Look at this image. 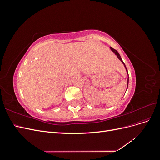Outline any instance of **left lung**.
<instances>
[{"instance_id":"1","label":"left lung","mask_w":160,"mask_h":160,"mask_svg":"<svg viewBox=\"0 0 160 160\" xmlns=\"http://www.w3.org/2000/svg\"><path fill=\"white\" fill-rule=\"evenodd\" d=\"M110 49H111V51H112L114 53H115V54L116 55H117V57H118V59L121 61H122V63L123 64V65H124V67H125V69H126V71H127V73H128V69H127V68H126V66H125V63H124V62H123V61H122V58H121V56H120V55L119 54V52L117 51H116L115 49H113V48L112 47H110ZM128 83H129V75H128V86H127V89H128ZM127 91V90H126Z\"/></svg>"}]
</instances>
